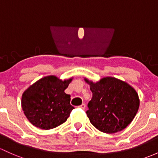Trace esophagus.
<instances>
[{
    "label": "esophagus",
    "instance_id": "obj_1",
    "mask_svg": "<svg viewBox=\"0 0 158 158\" xmlns=\"http://www.w3.org/2000/svg\"><path fill=\"white\" fill-rule=\"evenodd\" d=\"M79 107H80V108H82V109L84 110L86 106H85V104H82V105H80V106H79Z\"/></svg>",
    "mask_w": 158,
    "mask_h": 158
}]
</instances>
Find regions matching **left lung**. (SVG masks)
I'll return each instance as SVG.
<instances>
[{
    "label": "left lung",
    "mask_w": 158,
    "mask_h": 158,
    "mask_svg": "<svg viewBox=\"0 0 158 158\" xmlns=\"http://www.w3.org/2000/svg\"><path fill=\"white\" fill-rule=\"evenodd\" d=\"M92 100L86 111L91 123L101 132L115 133L127 127L135 118L139 108V94L127 82L106 76L94 82L87 78Z\"/></svg>",
    "instance_id": "8db88e82"
}]
</instances>
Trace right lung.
Wrapping results in <instances>:
<instances>
[{"label":"right lung","instance_id":"add662e5","mask_svg":"<svg viewBox=\"0 0 158 158\" xmlns=\"http://www.w3.org/2000/svg\"><path fill=\"white\" fill-rule=\"evenodd\" d=\"M73 79L62 80L50 75L24 91L21 105L25 116L33 126L48 130L66 122L74 107L70 104V95L64 91Z\"/></svg>","mask_w":158,"mask_h":158}]
</instances>
